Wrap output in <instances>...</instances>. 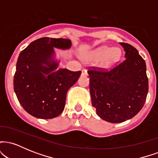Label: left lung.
<instances>
[{
  "label": "left lung",
  "mask_w": 158,
  "mask_h": 158,
  "mask_svg": "<svg viewBox=\"0 0 158 158\" xmlns=\"http://www.w3.org/2000/svg\"><path fill=\"white\" fill-rule=\"evenodd\" d=\"M70 40L41 38L20 53L14 75V90L27 113L39 119L55 118L62 113L68 90L80 71L58 69L54 48L67 50Z\"/></svg>",
  "instance_id": "obj_1"
}]
</instances>
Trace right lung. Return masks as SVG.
Listing matches in <instances>:
<instances>
[{"instance_id": "obj_1", "label": "right lung", "mask_w": 158, "mask_h": 158, "mask_svg": "<svg viewBox=\"0 0 158 158\" xmlns=\"http://www.w3.org/2000/svg\"><path fill=\"white\" fill-rule=\"evenodd\" d=\"M121 45L125 51L123 61L111 65L104 62L88 71L92 106L100 118L112 123L135 117L144 106L148 90L145 60L131 44Z\"/></svg>"}]
</instances>
